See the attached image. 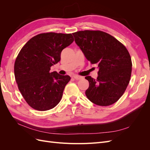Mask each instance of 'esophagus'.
Instances as JSON below:
<instances>
[{
    "label": "esophagus",
    "instance_id": "34e87169",
    "mask_svg": "<svg viewBox=\"0 0 150 150\" xmlns=\"http://www.w3.org/2000/svg\"><path fill=\"white\" fill-rule=\"evenodd\" d=\"M73 78H74L75 79H76V80H79V79H82V78H83V77H82V76H77V75H75V76H73Z\"/></svg>",
    "mask_w": 150,
    "mask_h": 150
}]
</instances>
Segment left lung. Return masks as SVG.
Here are the masks:
<instances>
[{
	"instance_id": "8db88e82",
	"label": "left lung",
	"mask_w": 150,
	"mask_h": 150,
	"mask_svg": "<svg viewBox=\"0 0 150 150\" xmlns=\"http://www.w3.org/2000/svg\"><path fill=\"white\" fill-rule=\"evenodd\" d=\"M75 42L91 64L98 65L96 79L86 76L89 86L87 98L99 106H110L122 96L128 86L132 62L123 44L112 35L100 30L72 33Z\"/></svg>"
}]
</instances>
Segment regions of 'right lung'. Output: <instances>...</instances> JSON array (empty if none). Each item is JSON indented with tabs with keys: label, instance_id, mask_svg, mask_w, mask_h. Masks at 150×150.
<instances>
[{
	"label": "right lung",
	"instance_id": "obj_1",
	"mask_svg": "<svg viewBox=\"0 0 150 150\" xmlns=\"http://www.w3.org/2000/svg\"><path fill=\"white\" fill-rule=\"evenodd\" d=\"M73 41L71 34L43 33L31 38L21 50L14 64L15 78L31 108L47 111L60 102L71 78L50 70L61 60L62 50Z\"/></svg>",
	"mask_w": 150,
	"mask_h": 150
}]
</instances>
